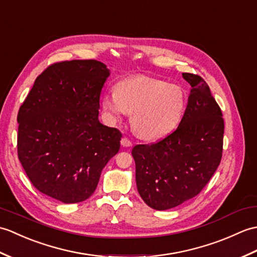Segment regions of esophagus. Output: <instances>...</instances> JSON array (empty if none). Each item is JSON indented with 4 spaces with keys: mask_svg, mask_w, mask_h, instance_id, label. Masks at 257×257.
Segmentation results:
<instances>
[{
    "mask_svg": "<svg viewBox=\"0 0 257 257\" xmlns=\"http://www.w3.org/2000/svg\"><path fill=\"white\" fill-rule=\"evenodd\" d=\"M121 145L123 147H131V146H132V142H131L127 138H123L121 140Z\"/></svg>",
    "mask_w": 257,
    "mask_h": 257,
    "instance_id": "obj_1",
    "label": "esophagus"
}]
</instances>
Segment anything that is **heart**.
<instances>
[{"label":"heart","instance_id":"heart-1","mask_svg":"<svg viewBox=\"0 0 257 257\" xmlns=\"http://www.w3.org/2000/svg\"><path fill=\"white\" fill-rule=\"evenodd\" d=\"M102 106L118 119L131 114V126L139 138L156 141L177 128L187 109V94L179 84L146 76L122 79L115 92L102 98Z\"/></svg>","mask_w":257,"mask_h":257}]
</instances>
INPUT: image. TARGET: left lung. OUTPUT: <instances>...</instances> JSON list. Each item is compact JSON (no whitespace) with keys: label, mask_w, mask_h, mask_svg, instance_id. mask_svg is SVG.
<instances>
[{"label":"left lung","mask_w":257,"mask_h":257,"mask_svg":"<svg viewBox=\"0 0 257 257\" xmlns=\"http://www.w3.org/2000/svg\"><path fill=\"white\" fill-rule=\"evenodd\" d=\"M182 77L191 90L178 127L157 143L132 150L140 196L159 211L196 197L215 173L223 150V117L209 85L193 73Z\"/></svg>","instance_id":"8db88e82"}]
</instances>
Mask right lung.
I'll list each match as a JSON object with an SVG mask.
<instances>
[{"label": "right lung", "instance_id": "obj_1", "mask_svg": "<svg viewBox=\"0 0 257 257\" xmlns=\"http://www.w3.org/2000/svg\"><path fill=\"white\" fill-rule=\"evenodd\" d=\"M110 76L101 61L70 60L39 75L17 114V154L33 186L64 203L87 200L122 134L99 121Z\"/></svg>", "mask_w": 257, "mask_h": 257}]
</instances>
